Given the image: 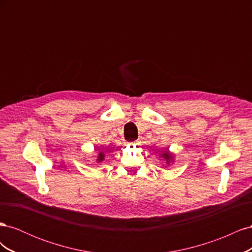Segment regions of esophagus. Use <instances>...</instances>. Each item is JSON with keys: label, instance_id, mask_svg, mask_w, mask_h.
<instances>
[{"label": "esophagus", "instance_id": "34e87169", "mask_svg": "<svg viewBox=\"0 0 252 252\" xmlns=\"http://www.w3.org/2000/svg\"><path fill=\"white\" fill-rule=\"evenodd\" d=\"M138 144H140V141H135L132 145H134V146H135V145H138Z\"/></svg>", "mask_w": 252, "mask_h": 252}]
</instances>
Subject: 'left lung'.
<instances>
[{
    "label": "left lung",
    "mask_w": 252,
    "mask_h": 252,
    "mask_svg": "<svg viewBox=\"0 0 252 252\" xmlns=\"http://www.w3.org/2000/svg\"><path fill=\"white\" fill-rule=\"evenodd\" d=\"M162 156V158L165 159L166 161V164H170V162H172V158H173V156L171 155V152H169V150H167V151H164L163 154L161 155Z\"/></svg>",
    "instance_id": "obj_1"
}]
</instances>
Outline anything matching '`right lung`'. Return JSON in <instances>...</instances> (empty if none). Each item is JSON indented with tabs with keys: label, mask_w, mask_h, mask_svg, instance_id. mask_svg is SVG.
<instances>
[{
	"label": "right lung",
	"mask_w": 252,
	"mask_h": 252,
	"mask_svg": "<svg viewBox=\"0 0 252 252\" xmlns=\"http://www.w3.org/2000/svg\"><path fill=\"white\" fill-rule=\"evenodd\" d=\"M104 154L103 152H100V154H98V157H97V162H102L103 159H104Z\"/></svg>",
	"instance_id": "obj_1"
}]
</instances>
